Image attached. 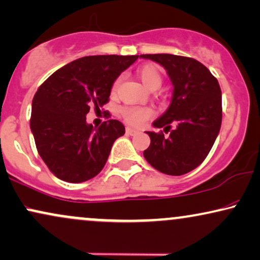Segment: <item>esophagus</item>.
Wrapping results in <instances>:
<instances>
[{"label": "esophagus", "instance_id": "obj_1", "mask_svg": "<svg viewBox=\"0 0 260 260\" xmlns=\"http://www.w3.org/2000/svg\"><path fill=\"white\" fill-rule=\"evenodd\" d=\"M126 133H127V134H129V136H136V134L139 133V131L134 129V128L127 127V128H126Z\"/></svg>", "mask_w": 260, "mask_h": 260}]
</instances>
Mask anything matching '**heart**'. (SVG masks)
<instances>
[{
    "label": "heart",
    "mask_w": 260,
    "mask_h": 260,
    "mask_svg": "<svg viewBox=\"0 0 260 260\" xmlns=\"http://www.w3.org/2000/svg\"><path fill=\"white\" fill-rule=\"evenodd\" d=\"M141 83L145 85V87L149 90H157L163 83V77L158 68L153 64H145L138 71ZM120 78L115 80L113 85V93H115L119 87ZM121 116L124 121H127L129 124L133 126H141L146 122L147 120L152 116V110L149 108H138V107H123L120 110Z\"/></svg>",
    "instance_id": "b5f03b06"
}]
</instances>
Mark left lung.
I'll return each instance as SVG.
<instances>
[{"label":"left lung","mask_w":260,"mask_h":260,"mask_svg":"<svg viewBox=\"0 0 260 260\" xmlns=\"http://www.w3.org/2000/svg\"><path fill=\"white\" fill-rule=\"evenodd\" d=\"M166 68L174 86L172 103L166 113L152 123L169 133L164 137L146 132L150 146L144 157L154 169L179 176L196 169L206 158L217 138L222 123V92L208 68L192 57L172 54H146ZM176 128L171 129V124Z\"/></svg>","instance_id":"1"}]
</instances>
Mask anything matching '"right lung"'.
<instances>
[{"label": "right lung", "instance_id": "obj_1", "mask_svg": "<svg viewBox=\"0 0 260 260\" xmlns=\"http://www.w3.org/2000/svg\"><path fill=\"white\" fill-rule=\"evenodd\" d=\"M138 57L78 58L52 73L36 92L29 127L39 156L60 180L87 181L106 166L114 141L124 134V126L108 120L96 128L86 122V115L91 107L100 110L109 102L114 81Z\"/></svg>", "mask_w": 260, "mask_h": 260}]
</instances>
